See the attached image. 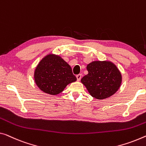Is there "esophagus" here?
Masks as SVG:
<instances>
[{
  "instance_id": "1",
  "label": "esophagus",
  "mask_w": 146,
  "mask_h": 146,
  "mask_svg": "<svg viewBox=\"0 0 146 146\" xmlns=\"http://www.w3.org/2000/svg\"><path fill=\"white\" fill-rule=\"evenodd\" d=\"M76 78H77V80L78 81H80L81 80V78H82V74H78L76 76Z\"/></svg>"
}]
</instances>
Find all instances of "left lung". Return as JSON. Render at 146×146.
Listing matches in <instances>:
<instances>
[{
	"mask_svg": "<svg viewBox=\"0 0 146 146\" xmlns=\"http://www.w3.org/2000/svg\"><path fill=\"white\" fill-rule=\"evenodd\" d=\"M88 74L81 82L93 97L102 100L114 95L121 85L122 75L110 60H95L87 65Z\"/></svg>",
	"mask_w": 146,
	"mask_h": 146,
	"instance_id": "left-lung-1",
	"label": "left lung"
}]
</instances>
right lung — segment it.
Returning a JSON list of instances; mask_svg holds the SVG:
<instances>
[{
	"mask_svg": "<svg viewBox=\"0 0 146 146\" xmlns=\"http://www.w3.org/2000/svg\"><path fill=\"white\" fill-rule=\"evenodd\" d=\"M34 78L40 90L51 95L60 93L69 84L77 80L70 66L60 56L53 53L46 55L39 62Z\"/></svg>",
	"mask_w": 146,
	"mask_h": 146,
	"instance_id": "add662e5",
	"label": "right lung"
}]
</instances>
